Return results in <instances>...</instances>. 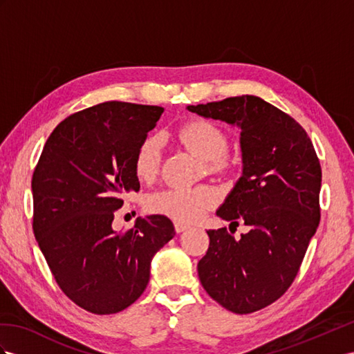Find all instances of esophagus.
<instances>
[{
	"mask_svg": "<svg viewBox=\"0 0 354 354\" xmlns=\"http://www.w3.org/2000/svg\"><path fill=\"white\" fill-rule=\"evenodd\" d=\"M188 229V225L187 224H184V223H175V232L176 233H183V232H185Z\"/></svg>",
	"mask_w": 354,
	"mask_h": 354,
	"instance_id": "obj_1",
	"label": "esophagus"
}]
</instances>
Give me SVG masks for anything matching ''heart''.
Wrapping results in <instances>:
<instances>
[{"label":"heart","instance_id":"b5f03b06","mask_svg":"<svg viewBox=\"0 0 354 354\" xmlns=\"http://www.w3.org/2000/svg\"><path fill=\"white\" fill-rule=\"evenodd\" d=\"M179 140L201 160L212 167L223 166V156L227 151L224 133L211 122L192 121L180 127ZM160 165V140L156 136L145 139L134 156V174L140 180H151ZM218 202V192L209 185L188 188H167L148 197V211L178 223H194Z\"/></svg>","mask_w":354,"mask_h":354}]
</instances>
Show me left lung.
<instances>
[{
	"mask_svg": "<svg viewBox=\"0 0 354 354\" xmlns=\"http://www.w3.org/2000/svg\"><path fill=\"white\" fill-rule=\"evenodd\" d=\"M187 111L241 130L242 175L216 215L250 227L239 239L225 227L207 230L198 278L225 310L259 311L293 283L319 227V158L302 127L260 97H230Z\"/></svg>",
	"mask_w": 354,
	"mask_h": 354,
	"instance_id": "obj_1",
	"label": "left lung"
}]
</instances>
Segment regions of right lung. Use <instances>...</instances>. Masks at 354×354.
<instances>
[{"instance_id": "add662e5", "label": "right lung", "mask_w": 354, "mask_h": 354, "mask_svg": "<svg viewBox=\"0 0 354 354\" xmlns=\"http://www.w3.org/2000/svg\"><path fill=\"white\" fill-rule=\"evenodd\" d=\"M165 109L124 102L93 106L59 122L32 175V229L52 275L71 301L115 314L138 301L156 252L175 236L167 216L112 227L122 197L139 192L134 156Z\"/></svg>"}]
</instances>
